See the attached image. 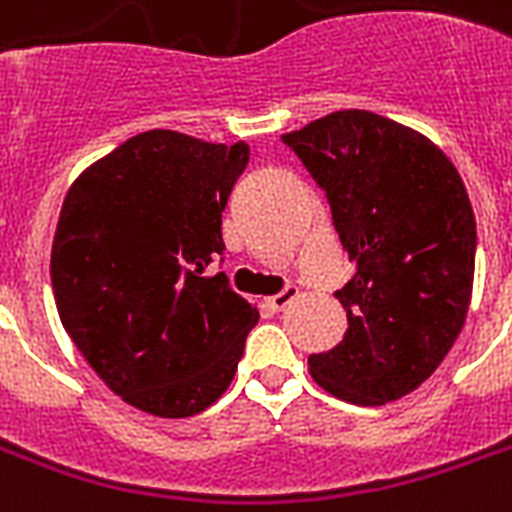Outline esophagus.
<instances>
[{"instance_id":"obj_1","label":"esophagus","mask_w":512,"mask_h":512,"mask_svg":"<svg viewBox=\"0 0 512 512\" xmlns=\"http://www.w3.org/2000/svg\"><path fill=\"white\" fill-rule=\"evenodd\" d=\"M298 298V287H287V290H282L279 295H271L268 298V306L273 308V311H282L287 303H292V300Z\"/></svg>"}]
</instances>
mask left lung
<instances>
[{
  "instance_id": "left-lung-1",
  "label": "left lung",
  "mask_w": 512,
  "mask_h": 512,
  "mask_svg": "<svg viewBox=\"0 0 512 512\" xmlns=\"http://www.w3.org/2000/svg\"><path fill=\"white\" fill-rule=\"evenodd\" d=\"M327 193L357 273L338 290L349 330L308 357L325 392L384 405L424 384L470 308L475 214L456 166L419 131L341 109L282 136Z\"/></svg>"
}]
</instances>
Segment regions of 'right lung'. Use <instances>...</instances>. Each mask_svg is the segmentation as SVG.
<instances>
[{"instance_id": "right-lung-1", "label": "right lung", "mask_w": 512, "mask_h": 512, "mask_svg": "<svg viewBox=\"0 0 512 512\" xmlns=\"http://www.w3.org/2000/svg\"><path fill=\"white\" fill-rule=\"evenodd\" d=\"M249 144L155 128L74 179L50 279L61 325L104 384L139 411L185 419L228 389L260 311L204 276Z\"/></svg>"}]
</instances>
